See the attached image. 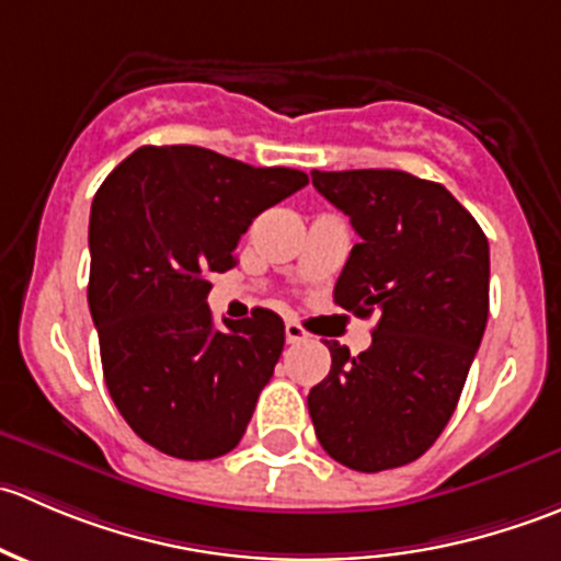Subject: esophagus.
<instances>
[{
  "label": "esophagus",
  "mask_w": 561,
  "mask_h": 561,
  "mask_svg": "<svg viewBox=\"0 0 561 561\" xmlns=\"http://www.w3.org/2000/svg\"><path fill=\"white\" fill-rule=\"evenodd\" d=\"M285 336H287V342H290V344H301V342H307L309 333L304 331V328L298 325L296 320H287L285 322Z\"/></svg>",
  "instance_id": "esophagus-1"
}]
</instances>
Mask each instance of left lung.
<instances>
[{"label": "left lung", "mask_w": 561, "mask_h": 561, "mask_svg": "<svg viewBox=\"0 0 561 561\" xmlns=\"http://www.w3.org/2000/svg\"><path fill=\"white\" fill-rule=\"evenodd\" d=\"M360 236L333 301L377 317L371 347L339 342L309 390L322 450L355 472L404 467L454 415L489 320V239L437 181L404 171H312Z\"/></svg>", "instance_id": "obj_1"}]
</instances>
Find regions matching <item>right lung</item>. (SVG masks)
I'll return each mask as SVG.
<instances>
[{"mask_svg": "<svg viewBox=\"0 0 561 561\" xmlns=\"http://www.w3.org/2000/svg\"><path fill=\"white\" fill-rule=\"evenodd\" d=\"M309 175L201 146H140L100 184L89 217V309L105 386L151 448L208 461L241 443L285 347L271 309L214 322L208 276L236 265L252 219Z\"/></svg>", "mask_w": 561, "mask_h": 561, "instance_id": "obj_1", "label": "right lung"}]
</instances>
